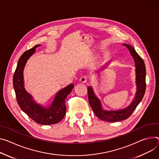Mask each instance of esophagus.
I'll return each instance as SVG.
<instances>
[{"mask_svg": "<svg viewBox=\"0 0 159 159\" xmlns=\"http://www.w3.org/2000/svg\"><path fill=\"white\" fill-rule=\"evenodd\" d=\"M79 80H80V82L81 83H86V82H87V81H88V78H87V77H86V76H82L80 78Z\"/></svg>", "mask_w": 159, "mask_h": 159, "instance_id": "esophagus-1", "label": "esophagus"}]
</instances>
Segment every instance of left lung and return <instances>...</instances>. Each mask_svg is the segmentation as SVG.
Listing matches in <instances>:
<instances>
[{"label": "left lung", "instance_id": "1", "mask_svg": "<svg viewBox=\"0 0 159 159\" xmlns=\"http://www.w3.org/2000/svg\"><path fill=\"white\" fill-rule=\"evenodd\" d=\"M131 53L135 63L136 91L135 96L128 107L117 110H107L103 108L101 100L96 96L91 86H88V93L89 102L94 114L101 120L114 122L127 119L131 116L144 96L146 89V68L143 59L135 49L129 44H123Z\"/></svg>", "mask_w": 159, "mask_h": 159}]
</instances>
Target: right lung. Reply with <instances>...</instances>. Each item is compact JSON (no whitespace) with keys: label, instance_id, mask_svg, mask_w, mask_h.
Wrapping results in <instances>:
<instances>
[{"label":"right lung","instance_id":"add662e5","mask_svg":"<svg viewBox=\"0 0 159 159\" xmlns=\"http://www.w3.org/2000/svg\"><path fill=\"white\" fill-rule=\"evenodd\" d=\"M40 46L36 45L25 52L20 57L13 76V87L18 103L28 116L38 124L51 125L58 123L65 117L66 110V98L74 88V84H70L57 91L51 104L47 107L37 103L33 96L26 91L23 77L24 68L28 59L35 52L36 48Z\"/></svg>","mask_w":159,"mask_h":159}]
</instances>
